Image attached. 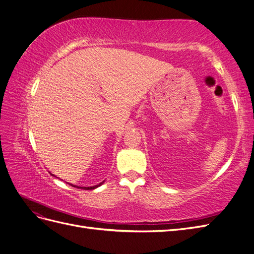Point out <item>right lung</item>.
Returning a JSON list of instances; mask_svg holds the SVG:
<instances>
[{
    "instance_id": "1",
    "label": "right lung",
    "mask_w": 254,
    "mask_h": 254,
    "mask_svg": "<svg viewBox=\"0 0 254 254\" xmlns=\"http://www.w3.org/2000/svg\"><path fill=\"white\" fill-rule=\"evenodd\" d=\"M102 184H103V182H102V183H99V184H97V186L90 187V188H80V187H75V186H72V184H71V186H72V187H74V188H79V189H82V190H94V189L98 188L99 186H102Z\"/></svg>"
}]
</instances>
